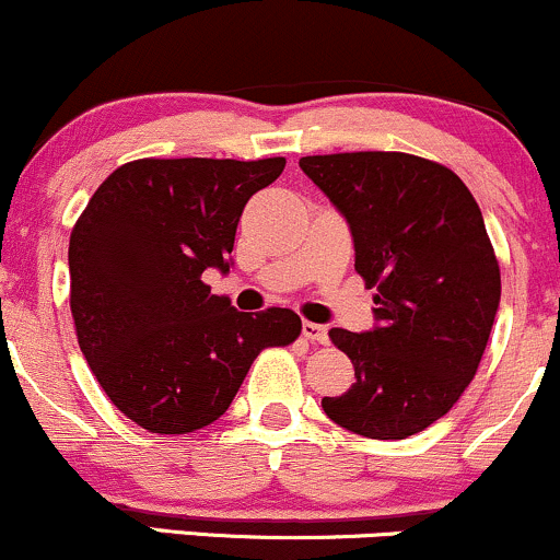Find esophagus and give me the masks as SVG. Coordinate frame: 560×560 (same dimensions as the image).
<instances>
[{
    "mask_svg": "<svg viewBox=\"0 0 560 560\" xmlns=\"http://www.w3.org/2000/svg\"><path fill=\"white\" fill-rule=\"evenodd\" d=\"M301 332H304L306 341L328 343V328H325V325H317V323H310V319H304V323H301Z\"/></svg>",
    "mask_w": 560,
    "mask_h": 560,
    "instance_id": "1",
    "label": "esophagus"
}]
</instances>
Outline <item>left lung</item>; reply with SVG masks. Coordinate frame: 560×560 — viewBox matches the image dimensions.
Returning a JSON list of instances; mask_svg holds the SVG:
<instances>
[{
  "mask_svg": "<svg viewBox=\"0 0 560 560\" xmlns=\"http://www.w3.org/2000/svg\"><path fill=\"white\" fill-rule=\"evenodd\" d=\"M354 237V269L375 288L368 332L330 330L354 383L323 410L368 439H407L447 416L479 370L500 306V264L479 203L455 172L410 153L299 161Z\"/></svg>",
  "mask_w": 560,
  "mask_h": 560,
  "instance_id": "8db88e82",
  "label": "left lung"
}]
</instances>
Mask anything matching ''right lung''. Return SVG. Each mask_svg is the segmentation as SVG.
Instances as JSON below:
<instances>
[{"label": "right lung", "mask_w": 560, "mask_h": 560, "mask_svg": "<svg viewBox=\"0 0 560 560\" xmlns=\"http://www.w3.org/2000/svg\"><path fill=\"white\" fill-rule=\"evenodd\" d=\"M285 159H140L94 190L71 232V314L81 354L118 410L153 433L228 412L267 347L299 338L291 310L237 312L206 269L230 272L248 198Z\"/></svg>", "instance_id": "1"}]
</instances>
